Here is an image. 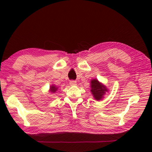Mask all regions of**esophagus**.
<instances>
[{"instance_id":"obj_1","label":"esophagus","mask_w":152,"mask_h":152,"mask_svg":"<svg viewBox=\"0 0 152 152\" xmlns=\"http://www.w3.org/2000/svg\"><path fill=\"white\" fill-rule=\"evenodd\" d=\"M70 84L71 86H75V85H77V82L75 80H71L70 82Z\"/></svg>"}]
</instances>
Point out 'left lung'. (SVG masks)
I'll list each match as a JSON object with an SVG mask.
<instances>
[{"label":"left lung","mask_w":152,"mask_h":152,"mask_svg":"<svg viewBox=\"0 0 152 152\" xmlns=\"http://www.w3.org/2000/svg\"><path fill=\"white\" fill-rule=\"evenodd\" d=\"M91 93L93 94L94 98L97 100L102 99L103 95L107 91L106 87L100 84L96 79H93L91 81Z\"/></svg>","instance_id":"left-lung-1"}]
</instances>
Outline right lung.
Returning <instances> with one entry per match:
<instances>
[{"label": "right lung", "mask_w": 152, "mask_h": 152, "mask_svg": "<svg viewBox=\"0 0 152 152\" xmlns=\"http://www.w3.org/2000/svg\"><path fill=\"white\" fill-rule=\"evenodd\" d=\"M57 89L58 88H57V87H56V86H50V92H51V93H55V92L57 91Z\"/></svg>", "instance_id": "obj_1"}]
</instances>
